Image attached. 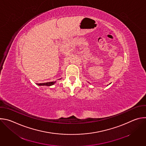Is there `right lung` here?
<instances>
[{"instance_id":"obj_1","label":"right lung","mask_w":146,"mask_h":146,"mask_svg":"<svg viewBox=\"0 0 146 146\" xmlns=\"http://www.w3.org/2000/svg\"><path fill=\"white\" fill-rule=\"evenodd\" d=\"M56 81H52V82H44V83H39V84H36L37 86H51L54 85Z\"/></svg>"}]
</instances>
